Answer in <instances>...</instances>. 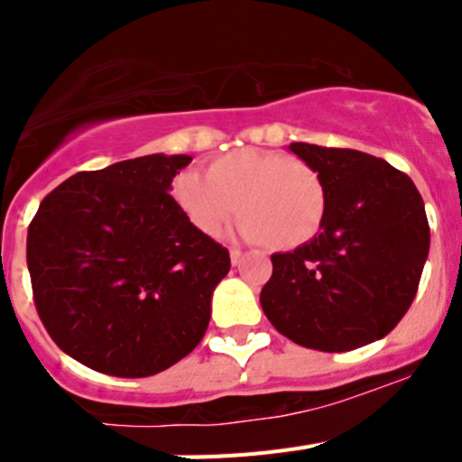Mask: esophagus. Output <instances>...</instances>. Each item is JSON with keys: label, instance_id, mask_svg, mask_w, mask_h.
Here are the masks:
<instances>
[{"label": "esophagus", "instance_id": "1", "mask_svg": "<svg viewBox=\"0 0 462 462\" xmlns=\"http://www.w3.org/2000/svg\"><path fill=\"white\" fill-rule=\"evenodd\" d=\"M240 261H243V252L240 250H231V263H234V266H240Z\"/></svg>", "mask_w": 462, "mask_h": 462}]
</instances>
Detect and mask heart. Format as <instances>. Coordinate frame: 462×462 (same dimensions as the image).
Returning a JSON list of instances; mask_svg holds the SVG:
<instances>
[{
    "instance_id": "heart-1",
    "label": "heart",
    "mask_w": 462,
    "mask_h": 462,
    "mask_svg": "<svg viewBox=\"0 0 462 462\" xmlns=\"http://www.w3.org/2000/svg\"><path fill=\"white\" fill-rule=\"evenodd\" d=\"M173 199L203 236L222 234L236 210L240 236L271 250H296L319 234L326 182L314 166L275 150H236L173 180Z\"/></svg>"
}]
</instances>
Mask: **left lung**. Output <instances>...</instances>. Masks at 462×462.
Here are the masks:
<instances>
[{"label": "left lung", "mask_w": 462, "mask_h": 462, "mask_svg": "<svg viewBox=\"0 0 462 462\" xmlns=\"http://www.w3.org/2000/svg\"><path fill=\"white\" fill-rule=\"evenodd\" d=\"M326 182L319 234L271 256L261 308L282 336L317 352L382 340L405 317L430 250L414 182L389 162L345 148L291 143Z\"/></svg>", "instance_id": "1"}]
</instances>
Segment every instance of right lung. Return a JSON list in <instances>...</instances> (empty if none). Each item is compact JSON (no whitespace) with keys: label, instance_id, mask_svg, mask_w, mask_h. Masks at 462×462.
Masks as SVG:
<instances>
[{"label":"right lung","instance_id":"right-lung-1","mask_svg":"<svg viewBox=\"0 0 462 462\" xmlns=\"http://www.w3.org/2000/svg\"><path fill=\"white\" fill-rule=\"evenodd\" d=\"M189 154L80 171L27 231L34 305L55 345L97 373L150 377L203 340L228 250L196 231L171 191Z\"/></svg>","mask_w":462,"mask_h":462}]
</instances>
